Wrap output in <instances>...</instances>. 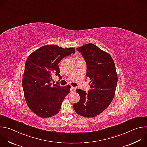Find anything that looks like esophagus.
Instances as JSON below:
<instances>
[{
    "label": "esophagus",
    "mask_w": 147,
    "mask_h": 147,
    "mask_svg": "<svg viewBox=\"0 0 147 147\" xmlns=\"http://www.w3.org/2000/svg\"><path fill=\"white\" fill-rule=\"evenodd\" d=\"M76 87H71V92H75L76 91Z\"/></svg>",
    "instance_id": "obj_1"
}]
</instances>
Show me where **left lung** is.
<instances>
[{
  "label": "left lung",
  "mask_w": 147,
  "mask_h": 147,
  "mask_svg": "<svg viewBox=\"0 0 147 147\" xmlns=\"http://www.w3.org/2000/svg\"><path fill=\"white\" fill-rule=\"evenodd\" d=\"M77 50L81 53L87 65V77L90 78L88 93L77 89L80 97L73 108L76 112L86 117H95L105 110L112 101L117 84V75L111 56L92 44Z\"/></svg>",
  "instance_id": "1"
}]
</instances>
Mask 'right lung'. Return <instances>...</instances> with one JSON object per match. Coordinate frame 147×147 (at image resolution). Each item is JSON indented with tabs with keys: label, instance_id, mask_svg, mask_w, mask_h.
Returning <instances> with one entry per match:
<instances>
[{
	"label": "right lung",
	"instance_id": "add662e5",
	"mask_svg": "<svg viewBox=\"0 0 147 147\" xmlns=\"http://www.w3.org/2000/svg\"><path fill=\"white\" fill-rule=\"evenodd\" d=\"M75 53V49L45 45L32 52L27 58L22 85L29 108L41 117L59 113L61 103L70 92V86L61 87L50 83L53 75L60 77L59 63L63 58Z\"/></svg>",
	"mask_w": 147,
	"mask_h": 147
}]
</instances>
